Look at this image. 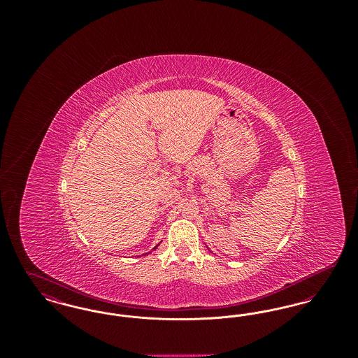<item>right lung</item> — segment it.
I'll return each instance as SVG.
<instances>
[{"mask_svg": "<svg viewBox=\"0 0 358 358\" xmlns=\"http://www.w3.org/2000/svg\"><path fill=\"white\" fill-rule=\"evenodd\" d=\"M157 247H158V244H157V245H155V247H154L153 251H154V250H157ZM150 252H152V251H150ZM150 252H149V254H150ZM145 255H148V254H145Z\"/></svg>", "mask_w": 358, "mask_h": 358, "instance_id": "add662e5", "label": "right lung"}]
</instances>
